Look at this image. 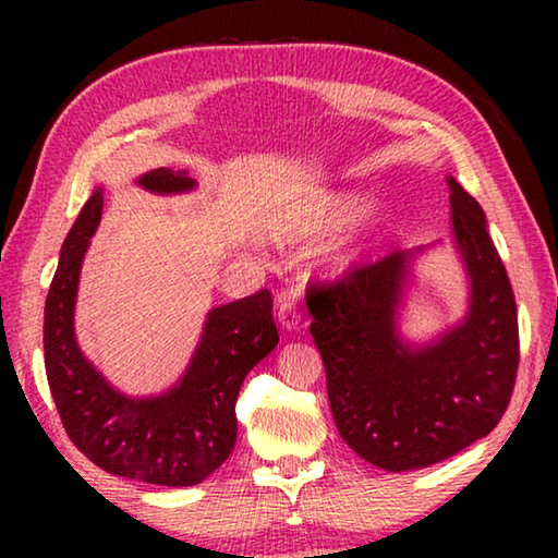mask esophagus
Returning <instances> with one entry per match:
<instances>
[{
	"mask_svg": "<svg viewBox=\"0 0 558 558\" xmlns=\"http://www.w3.org/2000/svg\"><path fill=\"white\" fill-rule=\"evenodd\" d=\"M278 319H280V325L286 327V329H300V323H302V313H300V305H298V300H286V302H280V307H278Z\"/></svg>",
	"mask_w": 558,
	"mask_h": 558,
	"instance_id": "1",
	"label": "esophagus"
}]
</instances>
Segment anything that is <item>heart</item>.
<instances>
[{
    "label": "heart",
    "instance_id": "1",
    "mask_svg": "<svg viewBox=\"0 0 558 558\" xmlns=\"http://www.w3.org/2000/svg\"><path fill=\"white\" fill-rule=\"evenodd\" d=\"M356 209L359 204L352 196H329V199L310 204L295 214L280 216V219L272 223V231L278 235H288V239H319V235L342 229V226L356 214ZM354 253L356 248H352V245H339L332 256V263L335 266H347Z\"/></svg>",
    "mask_w": 558,
    "mask_h": 558
}]
</instances>
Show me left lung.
<instances>
[{
    "mask_svg": "<svg viewBox=\"0 0 558 558\" xmlns=\"http://www.w3.org/2000/svg\"><path fill=\"white\" fill-rule=\"evenodd\" d=\"M452 239L470 280L468 315L430 344L399 335L415 251L356 266L307 290L339 436L372 465L428 468L485 438L512 399L517 302L485 211L448 177ZM421 251V248H418Z\"/></svg>",
    "mask_w": 558,
    "mask_h": 558,
    "instance_id": "1",
    "label": "left lung"
}]
</instances>
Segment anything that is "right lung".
I'll return each mask as SVG.
<instances>
[{
	"instance_id": "obj_1",
	"label": "right lung",
	"mask_w": 558,
	"mask_h": 558,
	"mask_svg": "<svg viewBox=\"0 0 558 558\" xmlns=\"http://www.w3.org/2000/svg\"><path fill=\"white\" fill-rule=\"evenodd\" d=\"M155 194H182L196 182L186 172L153 169L137 179ZM102 214V189L83 206L61 245V260L46 295V379L73 446L110 475L149 485L192 487L221 468L235 446V399L245 374L278 344L272 295L214 307L199 347L172 389L147 399L120 393L83 356L73 307L83 256Z\"/></svg>"
}]
</instances>
